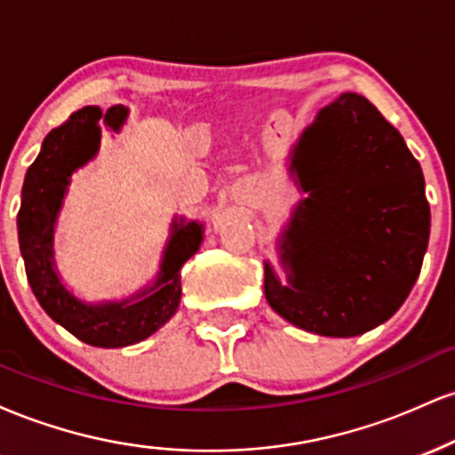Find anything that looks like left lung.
<instances>
[{
  "mask_svg": "<svg viewBox=\"0 0 455 455\" xmlns=\"http://www.w3.org/2000/svg\"><path fill=\"white\" fill-rule=\"evenodd\" d=\"M299 201L282 233L289 284L265 263V297L318 336L351 338L395 315L430 237L424 173L372 102L342 93L301 132L293 164Z\"/></svg>",
  "mask_w": 455,
  "mask_h": 455,
  "instance_id": "obj_1",
  "label": "left lung"
}]
</instances>
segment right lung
Here are the masks:
<instances>
[{"label": "right lung", "mask_w": 455, "mask_h": 455, "mask_svg": "<svg viewBox=\"0 0 455 455\" xmlns=\"http://www.w3.org/2000/svg\"><path fill=\"white\" fill-rule=\"evenodd\" d=\"M100 119L117 132L126 119V108L111 107L102 115L98 107H85L46 134L38 158L25 175L17 228L25 274L46 315L85 344L122 348L149 338L177 312L181 299V265L201 245L203 224L173 220L158 278L130 299L85 304L61 284L53 260L55 220L70 175L98 154Z\"/></svg>", "instance_id": "obj_1"}]
</instances>
